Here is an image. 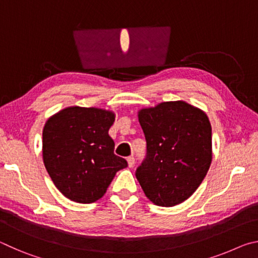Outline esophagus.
<instances>
[{
	"label": "esophagus",
	"mask_w": 258,
	"mask_h": 258,
	"mask_svg": "<svg viewBox=\"0 0 258 258\" xmlns=\"http://www.w3.org/2000/svg\"><path fill=\"white\" fill-rule=\"evenodd\" d=\"M134 163H135V160H134L133 157H128V158H127V165H128V167H133Z\"/></svg>",
	"instance_id": "1"
}]
</instances>
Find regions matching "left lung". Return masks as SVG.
<instances>
[{"mask_svg": "<svg viewBox=\"0 0 258 258\" xmlns=\"http://www.w3.org/2000/svg\"><path fill=\"white\" fill-rule=\"evenodd\" d=\"M138 118L147 158L135 176L157 206L184 202L202 184L212 163V126L206 112L182 100L142 108Z\"/></svg>", "mask_w": 258, "mask_h": 258, "instance_id": "obj_1", "label": "left lung"}]
</instances>
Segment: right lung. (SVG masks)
<instances>
[{
	"instance_id": "add662e5",
	"label": "right lung",
	"mask_w": 258,
	"mask_h": 258,
	"mask_svg": "<svg viewBox=\"0 0 258 258\" xmlns=\"http://www.w3.org/2000/svg\"><path fill=\"white\" fill-rule=\"evenodd\" d=\"M115 117L106 109L73 106L46 120L43 163L56 189L72 202L91 204L102 198L116 173L127 166L113 154L115 143L108 134Z\"/></svg>"
}]
</instances>
